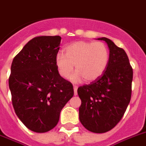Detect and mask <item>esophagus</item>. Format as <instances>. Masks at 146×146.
Masks as SVG:
<instances>
[{
  "label": "esophagus",
  "instance_id": "esophagus-1",
  "mask_svg": "<svg viewBox=\"0 0 146 146\" xmlns=\"http://www.w3.org/2000/svg\"><path fill=\"white\" fill-rule=\"evenodd\" d=\"M74 96L78 95V86H74Z\"/></svg>",
  "mask_w": 146,
  "mask_h": 146
}]
</instances>
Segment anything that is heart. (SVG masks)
I'll return each mask as SVG.
<instances>
[{
	"instance_id": "b5f03b06",
	"label": "heart",
	"mask_w": 146,
	"mask_h": 146,
	"mask_svg": "<svg viewBox=\"0 0 146 146\" xmlns=\"http://www.w3.org/2000/svg\"><path fill=\"white\" fill-rule=\"evenodd\" d=\"M65 54L58 53L55 63L59 74L68 78L74 70L77 72L71 77V80L78 83L85 80L92 82L101 77L109 62V50L105 44L101 42L78 41L65 48Z\"/></svg>"
}]
</instances>
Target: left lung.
<instances>
[{
  "label": "left lung",
  "instance_id": "left-lung-1",
  "mask_svg": "<svg viewBox=\"0 0 146 146\" xmlns=\"http://www.w3.org/2000/svg\"><path fill=\"white\" fill-rule=\"evenodd\" d=\"M110 50L107 68L98 79L80 86L79 119L88 131L102 133L113 129L125 114L131 98L133 68L124 49L105 37Z\"/></svg>",
  "mask_w": 146,
  "mask_h": 146
}]
</instances>
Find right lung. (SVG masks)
Segmentation results:
<instances>
[{
    "mask_svg": "<svg viewBox=\"0 0 146 146\" xmlns=\"http://www.w3.org/2000/svg\"><path fill=\"white\" fill-rule=\"evenodd\" d=\"M60 42V36L35 37L11 66L9 87L15 113L36 133L53 129L63 107L74 96L72 84L60 75L55 63Z\"/></svg>",
    "mask_w": 146,
    "mask_h": 146,
    "instance_id": "add662e5",
    "label": "right lung"
}]
</instances>
